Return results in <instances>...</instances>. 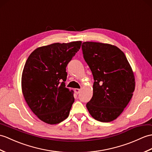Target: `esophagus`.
Wrapping results in <instances>:
<instances>
[{
    "label": "esophagus",
    "mask_w": 152,
    "mask_h": 152,
    "mask_svg": "<svg viewBox=\"0 0 152 152\" xmlns=\"http://www.w3.org/2000/svg\"><path fill=\"white\" fill-rule=\"evenodd\" d=\"M80 91H81V90L80 89H75V92L76 94H79L80 93Z\"/></svg>",
    "instance_id": "34e87169"
}]
</instances>
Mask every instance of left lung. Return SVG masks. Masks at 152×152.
Masks as SVG:
<instances>
[{
	"mask_svg": "<svg viewBox=\"0 0 152 152\" xmlns=\"http://www.w3.org/2000/svg\"><path fill=\"white\" fill-rule=\"evenodd\" d=\"M82 48L94 80L93 97L86 107L96 121L111 122L132 99L135 87L133 70L124 53L115 45L87 41Z\"/></svg>",
	"mask_w": 152,
	"mask_h": 152,
	"instance_id": "8db88e82",
	"label": "left lung"
}]
</instances>
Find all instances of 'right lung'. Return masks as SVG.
<instances>
[{"mask_svg": "<svg viewBox=\"0 0 152 152\" xmlns=\"http://www.w3.org/2000/svg\"><path fill=\"white\" fill-rule=\"evenodd\" d=\"M82 41L56 43L36 48L24 65L21 78L23 96L41 121L56 124L69 116L74 91L65 87L66 66L80 50Z\"/></svg>", "mask_w": 152, "mask_h": 152, "instance_id": "obj_1", "label": "right lung"}]
</instances>
